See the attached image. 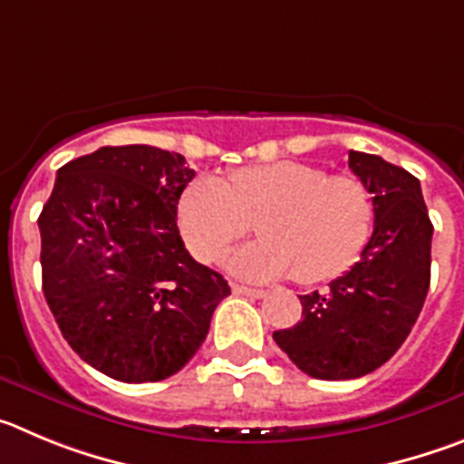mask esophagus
Masks as SVG:
<instances>
[{
  "label": "esophagus",
  "mask_w": 464,
  "mask_h": 464,
  "mask_svg": "<svg viewBox=\"0 0 464 464\" xmlns=\"http://www.w3.org/2000/svg\"><path fill=\"white\" fill-rule=\"evenodd\" d=\"M231 289L236 295H247V298H263L266 295L263 289H249V286H242V284H233Z\"/></svg>",
  "instance_id": "esophagus-1"
}]
</instances>
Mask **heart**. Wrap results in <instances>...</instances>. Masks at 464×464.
I'll list each match as a JSON object with an SVG mask.
<instances>
[{
	"mask_svg": "<svg viewBox=\"0 0 464 464\" xmlns=\"http://www.w3.org/2000/svg\"><path fill=\"white\" fill-rule=\"evenodd\" d=\"M256 222L263 240L228 256L247 279L294 275L303 284L333 279L361 256L372 233L374 203L356 175H328L303 161H273L191 182L178 203V224L198 261L215 263Z\"/></svg>",
	"mask_w": 464,
	"mask_h": 464,
	"instance_id": "heart-1",
	"label": "heart"
}]
</instances>
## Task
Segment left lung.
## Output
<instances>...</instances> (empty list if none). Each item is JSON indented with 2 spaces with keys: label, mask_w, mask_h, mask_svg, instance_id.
Returning a JSON list of instances; mask_svg holds the SVG:
<instances>
[{
  "label": "left lung",
  "mask_w": 464,
  "mask_h": 464,
  "mask_svg": "<svg viewBox=\"0 0 464 464\" xmlns=\"http://www.w3.org/2000/svg\"><path fill=\"white\" fill-rule=\"evenodd\" d=\"M372 194L374 231L361 258L325 294L300 295L303 319L273 337L304 374L325 382L374 372L398 352L430 286L432 222L420 182L377 154L349 152Z\"/></svg>",
  "instance_id": "1"
}]
</instances>
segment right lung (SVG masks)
<instances>
[{
  "label": "right lung",
  "instance_id": "right-lung-1",
  "mask_svg": "<svg viewBox=\"0 0 464 464\" xmlns=\"http://www.w3.org/2000/svg\"><path fill=\"white\" fill-rule=\"evenodd\" d=\"M185 157L152 145L99 148L57 170L39 217L44 295L69 346L127 383L191 361L231 286L185 249Z\"/></svg>",
  "mask_w": 464,
  "mask_h": 464
}]
</instances>
